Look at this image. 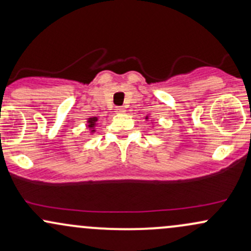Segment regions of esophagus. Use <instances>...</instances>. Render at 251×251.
Here are the masks:
<instances>
[{
	"instance_id": "esophagus-1",
	"label": "esophagus",
	"mask_w": 251,
	"mask_h": 251,
	"mask_svg": "<svg viewBox=\"0 0 251 251\" xmlns=\"http://www.w3.org/2000/svg\"><path fill=\"white\" fill-rule=\"evenodd\" d=\"M116 109H117V112H118V113H124V112L126 111L125 107H123V106H118V107H117Z\"/></svg>"
}]
</instances>
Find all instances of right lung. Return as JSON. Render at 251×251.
Returning <instances> with one entry per match:
<instances>
[{"label":"right lung","instance_id":"1","mask_svg":"<svg viewBox=\"0 0 251 251\" xmlns=\"http://www.w3.org/2000/svg\"><path fill=\"white\" fill-rule=\"evenodd\" d=\"M96 122H97V118H89L88 127L89 128H93L94 125H96ZM92 131H94V129H92Z\"/></svg>","mask_w":251,"mask_h":251}]
</instances>
